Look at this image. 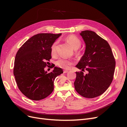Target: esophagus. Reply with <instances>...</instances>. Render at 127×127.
I'll list each match as a JSON object with an SVG mask.
<instances>
[{
	"instance_id": "obj_1",
	"label": "esophagus",
	"mask_w": 127,
	"mask_h": 127,
	"mask_svg": "<svg viewBox=\"0 0 127 127\" xmlns=\"http://www.w3.org/2000/svg\"><path fill=\"white\" fill-rule=\"evenodd\" d=\"M68 72V70H64V73H67Z\"/></svg>"
}]
</instances>
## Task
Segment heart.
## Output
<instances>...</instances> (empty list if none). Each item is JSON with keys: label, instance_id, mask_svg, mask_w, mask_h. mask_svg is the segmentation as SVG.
I'll list each match as a JSON object with an SVG mask.
<instances>
[{"label": "heart", "instance_id": "obj_1", "mask_svg": "<svg viewBox=\"0 0 127 127\" xmlns=\"http://www.w3.org/2000/svg\"><path fill=\"white\" fill-rule=\"evenodd\" d=\"M64 40L69 44L72 48L74 50L78 49L82 45V41L79 38L73 34L69 35L64 38ZM58 41H55L53 42L51 46V53L52 56H56L57 53V47L58 45ZM55 64L57 66L63 69H68L71 65L73 64V61L64 58H60L57 59Z\"/></svg>", "mask_w": 127, "mask_h": 127}]
</instances>
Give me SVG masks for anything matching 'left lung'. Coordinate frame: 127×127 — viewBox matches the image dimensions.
<instances>
[{"label": "left lung", "mask_w": 127, "mask_h": 127, "mask_svg": "<svg viewBox=\"0 0 127 127\" xmlns=\"http://www.w3.org/2000/svg\"><path fill=\"white\" fill-rule=\"evenodd\" d=\"M86 44V50L76 67L74 86L77 93L86 98L98 96L106 91L112 82L116 61L109 44L92 31L80 34ZM85 70L88 74L83 75Z\"/></svg>", "instance_id": "8db88e82"}]
</instances>
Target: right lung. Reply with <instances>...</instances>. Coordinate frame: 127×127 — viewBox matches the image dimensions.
<instances>
[{
  "label": "right lung",
  "instance_id": "obj_1",
  "mask_svg": "<svg viewBox=\"0 0 127 127\" xmlns=\"http://www.w3.org/2000/svg\"><path fill=\"white\" fill-rule=\"evenodd\" d=\"M61 34L39 33L26 41L15 56L14 75L19 90L34 101L45 98L54 89L56 77L63 73L55 67L51 72L44 70L51 59V46ZM55 66L53 64L51 68Z\"/></svg>",
  "mask_w": 127,
  "mask_h": 127
}]
</instances>
